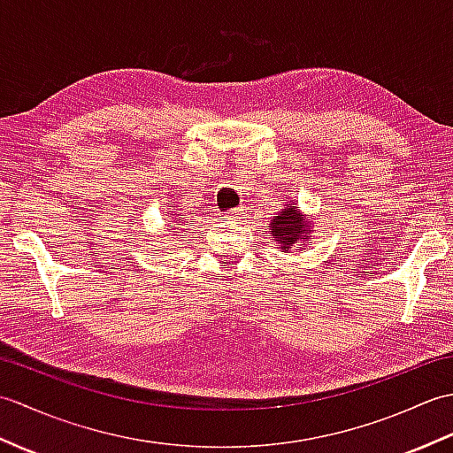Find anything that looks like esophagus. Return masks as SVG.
<instances>
[{"mask_svg":"<svg viewBox=\"0 0 453 453\" xmlns=\"http://www.w3.org/2000/svg\"><path fill=\"white\" fill-rule=\"evenodd\" d=\"M245 214V208L243 206H239V208H234V210H227V211H224V218L226 219H229V221H234V219H239Z\"/></svg>","mask_w":453,"mask_h":453,"instance_id":"esophagus-1","label":"esophagus"}]
</instances>
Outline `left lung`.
<instances>
[{"mask_svg": "<svg viewBox=\"0 0 453 453\" xmlns=\"http://www.w3.org/2000/svg\"><path fill=\"white\" fill-rule=\"evenodd\" d=\"M268 227L273 229L274 242L280 245L282 253H288L300 242H310L311 239V226L307 224V219L300 214L296 204H286V208H282V211H278V216L271 219Z\"/></svg>", "mask_w": 453, "mask_h": 453, "instance_id": "left-lung-1", "label": "left lung"}]
</instances>
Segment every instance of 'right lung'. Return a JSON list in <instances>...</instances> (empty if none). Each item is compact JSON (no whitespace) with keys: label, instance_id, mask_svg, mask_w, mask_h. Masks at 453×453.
<instances>
[{"label":"right lung","instance_id":"right-lung-1","mask_svg":"<svg viewBox=\"0 0 453 453\" xmlns=\"http://www.w3.org/2000/svg\"><path fill=\"white\" fill-rule=\"evenodd\" d=\"M173 216H175V214H173ZM177 221H180V224H182V221H185V219H179V218H177ZM180 224H179V226H180Z\"/></svg>","mask_w":453,"mask_h":453}]
</instances>
